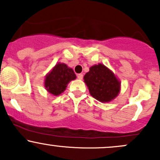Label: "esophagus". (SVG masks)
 Returning <instances> with one entry per match:
<instances>
[{
    "instance_id": "1",
    "label": "esophagus",
    "mask_w": 160,
    "mask_h": 160,
    "mask_svg": "<svg viewBox=\"0 0 160 160\" xmlns=\"http://www.w3.org/2000/svg\"><path fill=\"white\" fill-rule=\"evenodd\" d=\"M83 77V75L82 74V73H79V74H77V78L79 79V80H82Z\"/></svg>"
}]
</instances>
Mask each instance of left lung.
I'll return each mask as SVG.
<instances>
[{
  "label": "left lung",
  "instance_id": "left-lung-1",
  "mask_svg": "<svg viewBox=\"0 0 160 160\" xmlns=\"http://www.w3.org/2000/svg\"><path fill=\"white\" fill-rule=\"evenodd\" d=\"M83 78L91 96L102 102L111 101L120 92V83L116 77L101 64L91 67Z\"/></svg>",
  "mask_w": 160,
  "mask_h": 160
}]
</instances>
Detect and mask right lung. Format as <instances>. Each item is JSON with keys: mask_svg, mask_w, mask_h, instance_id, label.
Segmentation results:
<instances>
[{"mask_svg": "<svg viewBox=\"0 0 160 160\" xmlns=\"http://www.w3.org/2000/svg\"><path fill=\"white\" fill-rule=\"evenodd\" d=\"M76 79V74L66 64L58 63L45 77V87L50 93L58 96L65 90L71 80Z\"/></svg>", "mask_w": 160, "mask_h": 160, "instance_id": "right-lung-1", "label": "right lung"}]
</instances>
